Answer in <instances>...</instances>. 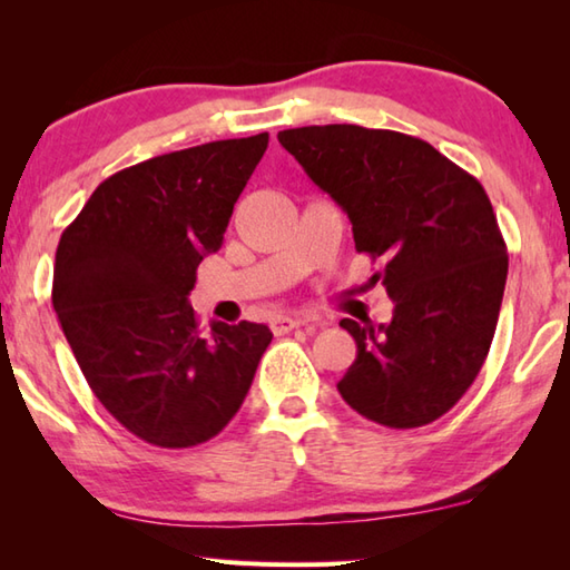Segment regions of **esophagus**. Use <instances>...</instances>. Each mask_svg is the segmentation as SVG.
<instances>
[{
  "label": "esophagus",
  "mask_w": 570,
  "mask_h": 570,
  "mask_svg": "<svg viewBox=\"0 0 570 570\" xmlns=\"http://www.w3.org/2000/svg\"><path fill=\"white\" fill-rule=\"evenodd\" d=\"M304 324H308L306 316H274V320L268 322L274 334H288L292 330H296V326H304Z\"/></svg>",
  "instance_id": "obj_1"
}]
</instances>
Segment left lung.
<instances>
[{"label":"left lung","instance_id":"left-lung-1","mask_svg":"<svg viewBox=\"0 0 570 570\" xmlns=\"http://www.w3.org/2000/svg\"><path fill=\"white\" fill-rule=\"evenodd\" d=\"M278 142L352 224L354 248L384 264L390 324L340 326L356 360L336 390L394 430L442 417L475 382L493 342L508 250L480 183L430 142L360 125H308Z\"/></svg>","mask_w":570,"mask_h":570}]
</instances>
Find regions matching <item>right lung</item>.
Masks as SVG:
<instances>
[{
  "label": "right lung",
  "instance_id": "right-lung-1",
  "mask_svg": "<svg viewBox=\"0 0 570 570\" xmlns=\"http://www.w3.org/2000/svg\"><path fill=\"white\" fill-rule=\"evenodd\" d=\"M266 146L258 132L115 173L57 246L52 306L75 360L102 407L150 445L216 438L274 336L254 322L200 332L188 302Z\"/></svg>",
  "mask_w": 570,
  "mask_h": 570
}]
</instances>
